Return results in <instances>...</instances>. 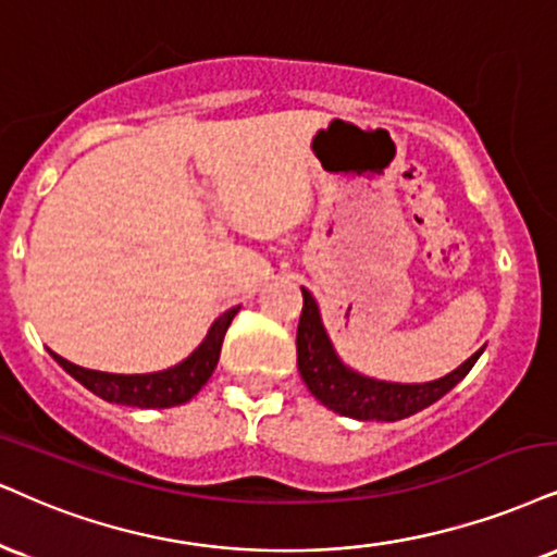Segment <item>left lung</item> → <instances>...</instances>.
<instances>
[{
	"instance_id": "8db88e82",
	"label": "left lung",
	"mask_w": 557,
	"mask_h": 557,
	"mask_svg": "<svg viewBox=\"0 0 557 557\" xmlns=\"http://www.w3.org/2000/svg\"><path fill=\"white\" fill-rule=\"evenodd\" d=\"M301 297H305V305H301L297 327V363L301 380L322 405H327L341 416L356 418V421H400V418L429 408L431 403L449 393L457 382H462L475 367L478 356L483 354V348H480L455 372L429 384L367 380V376L351 372L338 361L320 322L312 294L301 289Z\"/></svg>"
}]
</instances>
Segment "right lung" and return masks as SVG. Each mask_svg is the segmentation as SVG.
Returning <instances> with one entry per match:
<instances>
[{
  "label": "right lung",
  "mask_w": 557,
  "mask_h": 557,
  "mask_svg": "<svg viewBox=\"0 0 557 557\" xmlns=\"http://www.w3.org/2000/svg\"><path fill=\"white\" fill-rule=\"evenodd\" d=\"M235 314H237V307L235 310H226L222 318L211 325V331L206 335L201 346H198L183 363L168 369V372L106 374V372H92V369H82L77 363L61 359L59 354H53V359H57L79 384H85L89 393L102 397V400L119 403V405H134V408H173V405L188 403L190 397H194L198 389L209 382V376L214 374L219 351H222L224 333Z\"/></svg>",
  "instance_id": "obj_1"
}]
</instances>
